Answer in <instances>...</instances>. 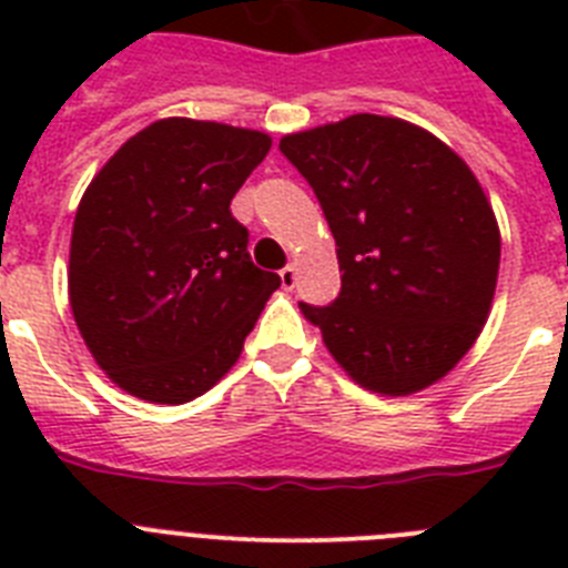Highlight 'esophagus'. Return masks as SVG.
Here are the masks:
<instances>
[{"label":"esophagus","instance_id":"1","mask_svg":"<svg viewBox=\"0 0 568 568\" xmlns=\"http://www.w3.org/2000/svg\"><path fill=\"white\" fill-rule=\"evenodd\" d=\"M281 287L284 290H293L295 287V281H298V270L293 267V264H290V267H284L281 270Z\"/></svg>","mask_w":568,"mask_h":568}]
</instances>
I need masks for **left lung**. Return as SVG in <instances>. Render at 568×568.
<instances>
[{"mask_svg":"<svg viewBox=\"0 0 568 568\" xmlns=\"http://www.w3.org/2000/svg\"><path fill=\"white\" fill-rule=\"evenodd\" d=\"M318 195L338 253L329 307L298 304L355 384L413 395L453 373L489 318L495 210L469 164L395 115L355 113L281 139Z\"/></svg>","mask_w":568,"mask_h":568,"instance_id":"left-lung-1","label":"left lung"}]
</instances>
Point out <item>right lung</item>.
Instances as JSON below:
<instances>
[{
	"label": "right lung",
	"mask_w": 568,
	"mask_h": 568,
	"mask_svg": "<svg viewBox=\"0 0 568 568\" xmlns=\"http://www.w3.org/2000/svg\"><path fill=\"white\" fill-rule=\"evenodd\" d=\"M261 130L170 115L130 135L84 190L68 295L93 361L148 404H187L233 369L281 278L247 255L230 202Z\"/></svg>",
	"instance_id": "add662e5"
}]
</instances>
